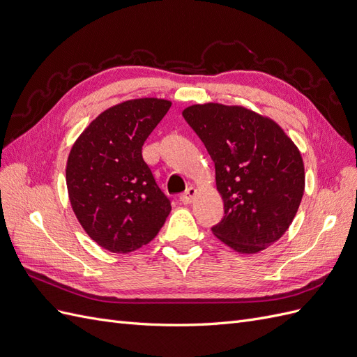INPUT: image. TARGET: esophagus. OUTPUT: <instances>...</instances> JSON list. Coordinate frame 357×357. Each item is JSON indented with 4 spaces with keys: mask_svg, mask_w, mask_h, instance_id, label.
Here are the masks:
<instances>
[{
    "mask_svg": "<svg viewBox=\"0 0 357 357\" xmlns=\"http://www.w3.org/2000/svg\"><path fill=\"white\" fill-rule=\"evenodd\" d=\"M197 195V189L195 188H188L186 192H183L180 195V201L183 204H190L193 201V198H195Z\"/></svg>",
    "mask_w": 357,
    "mask_h": 357,
    "instance_id": "esophagus-1",
    "label": "esophagus"
}]
</instances>
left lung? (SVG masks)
<instances>
[{"label": "left lung", "mask_w": 357, "mask_h": 357, "mask_svg": "<svg viewBox=\"0 0 357 357\" xmlns=\"http://www.w3.org/2000/svg\"><path fill=\"white\" fill-rule=\"evenodd\" d=\"M183 117L215 167L225 205L211 231L240 253L282 238L299 208L305 174L298 147L274 121L238 105H190Z\"/></svg>", "instance_id": "left-lung-1"}]
</instances>
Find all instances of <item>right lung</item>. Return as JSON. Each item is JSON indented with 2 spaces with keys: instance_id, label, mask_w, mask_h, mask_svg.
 I'll return each mask as SVG.
<instances>
[{
  "instance_id": "1",
  "label": "right lung",
  "mask_w": 357,
  "mask_h": 357,
  "mask_svg": "<svg viewBox=\"0 0 357 357\" xmlns=\"http://www.w3.org/2000/svg\"><path fill=\"white\" fill-rule=\"evenodd\" d=\"M156 98L125 101L101 113L73 146L67 188L83 229L113 253H129L158 235L171 211L143 159V144L169 110Z\"/></svg>"
}]
</instances>
